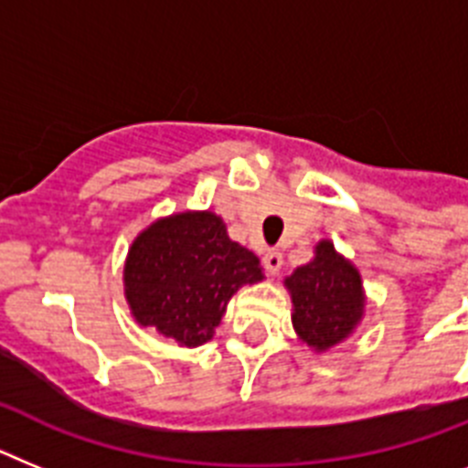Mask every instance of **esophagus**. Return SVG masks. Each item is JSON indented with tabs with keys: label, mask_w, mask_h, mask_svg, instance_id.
<instances>
[{
	"label": "esophagus",
	"mask_w": 468,
	"mask_h": 468,
	"mask_svg": "<svg viewBox=\"0 0 468 468\" xmlns=\"http://www.w3.org/2000/svg\"><path fill=\"white\" fill-rule=\"evenodd\" d=\"M263 268H266L271 275H278L280 268H282V254L278 250H268L263 254Z\"/></svg>",
	"instance_id": "1"
}]
</instances>
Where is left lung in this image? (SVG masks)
<instances>
[{
    "instance_id": "obj_1",
    "label": "left lung",
    "mask_w": 468,
    "mask_h": 468,
    "mask_svg": "<svg viewBox=\"0 0 468 468\" xmlns=\"http://www.w3.org/2000/svg\"><path fill=\"white\" fill-rule=\"evenodd\" d=\"M284 287L292 296L296 336L315 353L339 346L363 323L367 303L363 278L332 239H320L311 261L294 268Z\"/></svg>"
}]
</instances>
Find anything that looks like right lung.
<instances>
[{"label": "right lung", "mask_w": 468, "mask_h": 468, "mask_svg": "<svg viewBox=\"0 0 468 468\" xmlns=\"http://www.w3.org/2000/svg\"><path fill=\"white\" fill-rule=\"evenodd\" d=\"M263 280L254 251L229 238L214 211H178L133 238L124 261V299L141 327L202 346L214 336L230 296Z\"/></svg>", "instance_id": "add662e5"}]
</instances>
